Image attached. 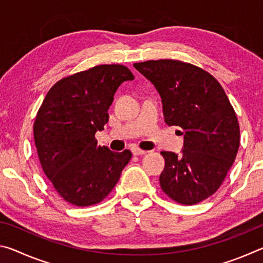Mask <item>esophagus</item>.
<instances>
[{"label": "esophagus", "mask_w": 263, "mask_h": 263, "mask_svg": "<svg viewBox=\"0 0 263 263\" xmlns=\"http://www.w3.org/2000/svg\"><path fill=\"white\" fill-rule=\"evenodd\" d=\"M132 153L135 154V155H145L146 153V151H142V149H140V148H138V147H132Z\"/></svg>", "instance_id": "1"}]
</instances>
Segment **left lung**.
I'll use <instances>...</instances> for the list:
<instances>
[{
  "instance_id": "8db88e82",
  "label": "left lung",
  "mask_w": 263,
  "mask_h": 263,
  "mask_svg": "<svg viewBox=\"0 0 263 263\" xmlns=\"http://www.w3.org/2000/svg\"><path fill=\"white\" fill-rule=\"evenodd\" d=\"M133 66L158 90L164 122L183 130L181 154L161 152V189L185 205L204 201L222 183L240 144L237 115L224 89L211 74L179 60Z\"/></svg>"
}]
</instances>
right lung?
I'll return each instance as SVG.
<instances>
[{"label":"right lung","mask_w":263,"mask_h":263,"mask_svg":"<svg viewBox=\"0 0 263 263\" xmlns=\"http://www.w3.org/2000/svg\"><path fill=\"white\" fill-rule=\"evenodd\" d=\"M133 79L125 66H95L58 81L38 111L33 135L39 161L58 194L73 205L103 201L130 161L128 149L97 146L95 133L108 123L118 87Z\"/></svg>","instance_id":"obj_1"}]
</instances>
